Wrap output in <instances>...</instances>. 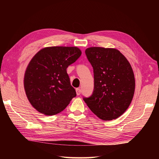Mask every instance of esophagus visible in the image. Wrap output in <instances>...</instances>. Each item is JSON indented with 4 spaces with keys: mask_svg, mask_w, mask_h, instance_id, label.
Here are the masks:
<instances>
[{
    "mask_svg": "<svg viewBox=\"0 0 159 159\" xmlns=\"http://www.w3.org/2000/svg\"><path fill=\"white\" fill-rule=\"evenodd\" d=\"M76 93H77V95H80V93H81V90H80V88H77L76 89Z\"/></svg>",
    "mask_w": 159,
    "mask_h": 159,
    "instance_id": "obj_1",
    "label": "esophagus"
}]
</instances>
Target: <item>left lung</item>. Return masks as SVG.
Instances as JSON below:
<instances>
[{
	"mask_svg": "<svg viewBox=\"0 0 159 159\" xmlns=\"http://www.w3.org/2000/svg\"><path fill=\"white\" fill-rule=\"evenodd\" d=\"M85 53L93 69L94 89L92 95L83 100L101 119L118 118L128 109L134 95L135 77L129 62L113 48L92 47Z\"/></svg>",
	"mask_w": 159,
	"mask_h": 159,
	"instance_id": "left-lung-1",
	"label": "left lung"
}]
</instances>
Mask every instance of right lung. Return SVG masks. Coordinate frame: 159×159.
<instances>
[{"instance_id": "right-lung-1", "label": "right lung", "mask_w": 159, "mask_h": 159, "mask_svg": "<svg viewBox=\"0 0 159 159\" xmlns=\"http://www.w3.org/2000/svg\"><path fill=\"white\" fill-rule=\"evenodd\" d=\"M81 53L77 47L53 46L42 49L33 57L25 72L24 85L30 102L39 112L56 115L76 97L66 69Z\"/></svg>"}]
</instances>
